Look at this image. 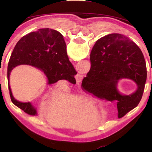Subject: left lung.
<instances>
[{"label": "left lung", "instance_id": "left-lung-1", "mask_svg": "<svg viewBox=\"0 0 152 152\" xmlns=\"http://www.w3.org/2000/svg\"><path fill=\"white\" fill-rule=\"evenodd\" d=\"M58 32L62 41L63 36ZM64 42V41H63ZM91 66L82 80L84 89L109 101H116L118 117L121 118L140 103L147 79V68L140 48L119 33H112L100 38L92 48ZM131 79L138 88L132 95H123L117 90L119 79Z\"/></svg>", "mask_w": 152, "mask_h": 152}]
</instances>
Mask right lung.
I'll list each match as a JSON object with an SVG mask.
<instances>
[{"mask_svg":"<svg viewBox=\"0 0 152 152\" xmlns=\"http://www.w3.org/2000/svg\"><path fill=\"white\" fill-rule=\"evenodd\" d=\"M21 64L34 66L43 72L49 84L62 79L72 82L75 80L74 76L77 74L67 55L64 39L61 41L59 38L57 31L48 28L39 29L23 36L15 45L10 58L7 78L12 103L31 115H37L35 108L30 102L15 100L9 85L11 72Z\"/></svg>","mask_w":152,"mask_h":152,"instance_id":"obj_1","label":"right lung"}]
</instances>
